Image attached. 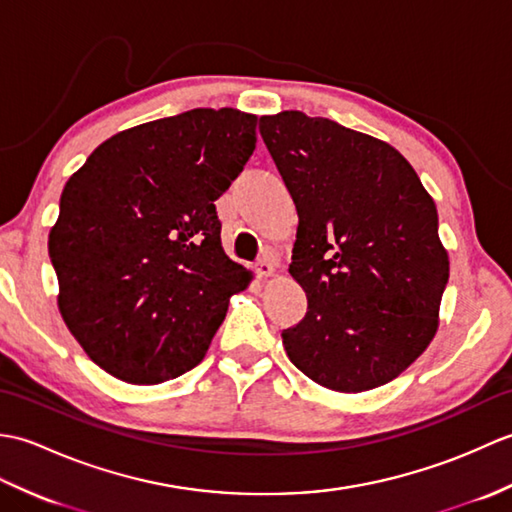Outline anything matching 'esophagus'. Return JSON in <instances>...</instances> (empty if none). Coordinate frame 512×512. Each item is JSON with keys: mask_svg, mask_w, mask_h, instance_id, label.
Here are the masks:
<instances>
[{"mask_svg": "<svg viewBox=\"0 0 512 512\" xmlns=\"http://www.w3.org/2000/svg\"><path fill=\"white\" fill-rule=\"evenodd\" d=\"M255 270H257V275L259 277H273L275 275V264L270 262V259H262V262H257V266H255Z\"/></svg>", "mask_w": 512, "mask_h": 512, "instance_id": "34e87169", "label": "esophagus"}]
</instances>
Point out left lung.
I'll use <instances>...</instances> for the list:
<instances>
[{
  "label": "left lung",
  "instance_id": "obj_1",
  "mask_svg": "<svg viewBox=\"0 0 512 512\" xmlns=\"http://www.w3.org/2000/svg\"><path fill=\"white\" fill-rule=\"evenodd\" d=\"M259 132L299 215L288 273L308 312L281 332L288 358L341 394L389 383L438 332L436 202L398 149L330 118L279 112Z\"/></svg>",
  "mask_w": 512,
  "mask_h": 512
}]
</instances>
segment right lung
I'll use <instances>...</instances> for the list:
<instances>
[{"label": "right lung", "instance_id": "obj_1", "mask_svg": "<svg viewBox=\"0 0 512 512\" xmlns=\"http://www.w3.org/2000/svg\"><path fill=\"white\" fill-rule=\"evenodd\" d=\"M257 116L222 107L118 132L65 182L48 253L59 312L132 385L198 365L253 273L224 253L215 200L255 151Z\"/></svg>", "mask_w": 512, "mask_h": 512}]
</instances>
